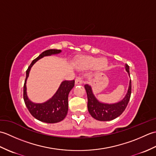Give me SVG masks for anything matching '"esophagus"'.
Returning <instances> with one entry per match:
<instances>
[{
	"instance_id": "obj_1",
	"label": "esophagus",
	"mask_w": 156,
	"mask_h": 156,
	"mask_svg": "<svg viewBox=\"0 0 156 156\" xmlns=\"http://www.w3.org/2000/svg\"><path fill=\"white\" fill-rule=\"evenodd\" d=\"M82 78L80 77V76H78L76 77V80H75V84H82Z\"/></svg>"
}]
</instances>
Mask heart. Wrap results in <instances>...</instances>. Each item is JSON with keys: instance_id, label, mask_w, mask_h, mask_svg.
<instances>
[{"instance_id": "obj_1", "label": "heart", "mask_w": 156, "mask_h": 156, "mask_svg": "<svg viewBox=\"0 0 156 156\" xmlns=\"http://www.w3.org/2000/svg\"><path fill=\"white\" fill-rule=\"evenodd\" d=\"M80 66L82 68L89 69L97 67L99 69H103L107 66V62L105 59H100L92 57H84L80 60Z\"/></svg>"}]
</instances>
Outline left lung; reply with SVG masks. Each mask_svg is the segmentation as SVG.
Returning <instances> with one entry per match:
<instances>
[{
    "label": "left lung",
    "mask_w": 156,
    "mask_h": 156,
    "mask_svg": "<svg viewBox=\"0 0 156 156\" xmlns=\"http://www.w3.org/2000/svg\"><path fill=\"white\" fill-rule=\"evenodd\" d=\"M126 70L129 74V66L126 65ZM130 76V74H129ZM88 97V110L92 117L98 121H107L120 116L127 107L131 94V80H130L127 93L120 102L115 104H105L99 102L95 98L90 86L84 85Z\"/></svg>",
    "instance_id": "obj_1"
}]
</instances>
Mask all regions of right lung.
Returning a JSON list of instances; mask_svg holds the SVG:
<instances>
[{"instance_id":"add662e5","label":"right lung","mask_w":156,"mask_h":156,"mask_svg":"<svg viewBox=\"0 0 156 156\" xmlns=\"http://www.w3.org/2000/svg\"><path fill=\"white\" fill-rule=\"evenodd\" d=\"M60 52V49H48L44 51L37 58L33 60L26 71V78L23 87V99L26 107L33 117L39 121L48 123H55L59 122L66 117L68 111V94L69 91L74 87V80L62 82L54 97L47 102L41 104L34 103L29 101L26 92V81L31 68L38 59L44 56L59 54Z\"/></svg>"}]
</instances>
